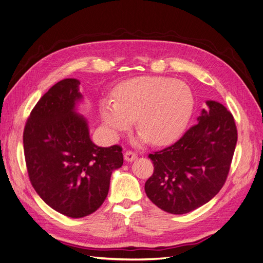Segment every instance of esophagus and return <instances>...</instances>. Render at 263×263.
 <instances>
[{
  "label": "esophagus",
  "mask_w": 263,
  "mask_h": 263,
  "mask_svg": "<svg viewBox=\"0 0 263 263\" xmlns=\"http://www.w3.org/2000/svg\"><path fill=\"white\" fill-rule=\"evenodd\" d=\"M124 158H125V160L126 161H128V162H132V161H134L135 159L137 158V155L134 153V151H126V153L124 154Z\"/></svg>",
  "instance_id": "esophagus-1"
}]
</instances>
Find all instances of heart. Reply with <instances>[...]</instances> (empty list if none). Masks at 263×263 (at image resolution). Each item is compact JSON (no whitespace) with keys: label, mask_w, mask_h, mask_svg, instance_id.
<instances>
[{"label":"heart","mask_w":263,"mask_h":263,"mask_svg":"<svg viewBox=\"0 0 263 263\" xmlns=\"http://www.w3.org/2000/svg\"><path fill=\"white\" fill-rule=\"evenodd\" d=\"M115 100H103L100 114L108 133L116 136L137 118L140 141L162 145L185 128L194 105L193 94L182 81L162 77H140L119 84Z\"/></svg>","instance_id":"heart-1"}]
</instances>
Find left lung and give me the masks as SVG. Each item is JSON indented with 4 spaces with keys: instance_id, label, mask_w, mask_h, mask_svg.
Instances as JSON below:
<instances>
[{
    "instance_id": "8db88e82",
    "label": "left lung",
    "mask_w": 263,
    "mask_h": 263,
    "mask_svg": "<svg viewBox=\"0 0 263 263\" xmlns=\"http://www.w3.org/2000/svg\"><path fill=\"white\" fill-rule=\"evenodd\" d=\"M197 122L170 147L150 154L154 173L145 184L149 200L170 214L206 204L225 184L237 144L232 113L206 101Z\"/></svg>"
}]
</instances>
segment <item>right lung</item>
I'll list each match as a JSON object with an SVG mask.
<instances>
[{
    "label": "right lung",
    "instance_id": "obj_1",
    "mask_svg": "<svg viewBox=\"0 0 263 263\" xmlns=\"http://www.w3.org/2000/svg\"><path fill=\"white\" fill-rule=\"evenodd\" d=\"M80 81L52 85L31 110L24 128V154L31 185L51 209L71 218L97 211L105 201L112 172L124 162L122 147H99L77 112Z\"/></svg>",
    "mask_w": 263,
    "mask_h": 263
}]
</instances>
